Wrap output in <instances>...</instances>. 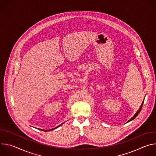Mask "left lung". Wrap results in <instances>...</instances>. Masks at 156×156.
<instances>
[{"label": "left lung", "mask_w": 156, "mask_h": 156, "mask_svg": "<svg viewBox=\"0 0 156 156\" xmlns=\"http://www.w3.org/2000/svg\"><path fill=\"white\" fill-rule=\"evenodd\" d=\"M143 103H144V101H143V103H142V104H141V106H140V108H139V109H138V111H137V112H136V114H135V115H134V116H133V117H132V118H131V119H130V120H129V121H128V122H130V121H131V120H133V119H135V118H136V117H137V116H138V114H140V112H141V108H142V107H143Z\"/></svg>", "instance_id": "obj_1"}]
</instances>
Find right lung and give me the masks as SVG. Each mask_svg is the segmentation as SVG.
Masks as SVG:
<instances>
[{
  "label": "right lung",
  "mask_w": 156,
  "mask_h": 156,
  "mask_svg": "<svg viewBox=\"0 0 156 156\" xmlns=\"http://www.w3.org/2000/svg\"><path fill=\"white\" fill-rule=\"evenodd\" d=\"M62 125V123L61 124V125H58V126H57V127H55V128H53V129H41V130H42V131H51V130H53V129H56L57 128H58V127H59L60 125Z\"/></svg>",
  "instance_id": "add662e5"
}]
</instances>
